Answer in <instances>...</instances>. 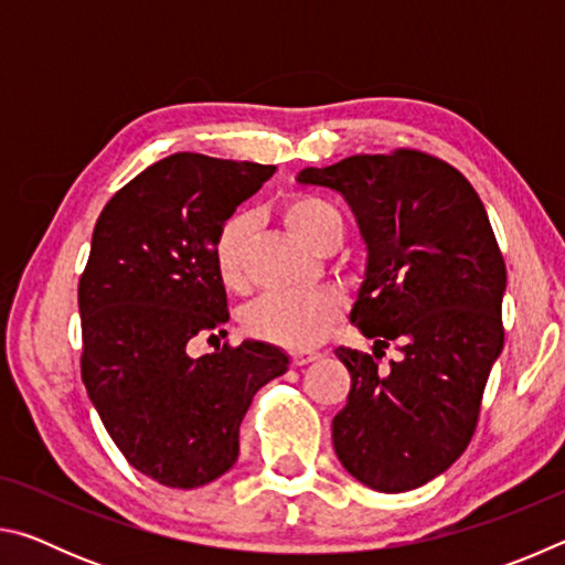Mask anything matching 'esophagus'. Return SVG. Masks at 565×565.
I'll list each match as a JSON object with an SVG mask.
<instances>
[{
  "label": "esophagus",
  "instance_id": "1",
  "mask_svg": "<svg viewBox=\"0 0 565 565\" xmlns=\"http://www.w3.org/2000/svg\"><path fill=\"white\" fill-rule=\"evenodd\" d=\"M289 356H291L294 366H306V363L317 361V359L321 356V353H319V351H303V349H299V351H291Z\"/></svg>",
  "mask_w": 565,
  "mask_h": 565
}]
</instances>
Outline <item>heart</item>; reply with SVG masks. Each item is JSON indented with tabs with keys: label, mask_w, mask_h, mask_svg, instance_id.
<instances>
[{
	"label": "heart",
	"mask_w": 565,
	"mask_h": 565,
	"mask_svg": "<svg viewBox=\"0 0 565 565\" xmlns=\"http://www.w3.org/2000/svg\"><path fill=\"white\" fill-rule=\"evenodd\" d=\"M284 224L306 246H317L329 232H343L341 214L319 196L299 194L284 204ZM252 218L228 216L214 238V266L226 289H246V252ZM343 299L337 291H276L254 301L244 313V327L256 339L276 347L306 349L319 343L341 319Z\"/></svg>",
	"instance_id": "heart-1"
}]
</instances>
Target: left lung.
<instances>
[{"label":"left lung","instance_id":"obj_1","mask_svg":"<svg viewBox=\"0 0 565 565\" xmlns=\"http://www.w3.org/2000/svg\"><path fill=\"white\" fill-rule=\"evenodd\" d=\"M296 181L339 191L369 252L351 323L374 356L337 349L351 391L333 451L369 489H418L466 451L503 349L505 264L489 214L461 171L418 149L347 157ZM391 342L402 356L381 370Z\"/></svg>","mask_w":565,"mask_h":565}]
</instances>
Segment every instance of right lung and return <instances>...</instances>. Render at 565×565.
Instances as JSON below:
<instances>
[{
  "instance_id": "1",
  "label": "right lung",
  "mask_w": 565,
  "mask_h": 565,
  "mask_svg": "<svg viewBox=\"0 0 565 565\" xmlns=\"http://www.w3.org/2000/svg\"><path fill=\"white\" fill-rule=\"evenodd\" d=\"M276 167L179 151L109 199L79 279L82 381L124 458L169 489H196L238 458L256 391L286 374L271 343L189 356L228 321L214 266L218 226Z\"/></svg>"
}]
</instances>
